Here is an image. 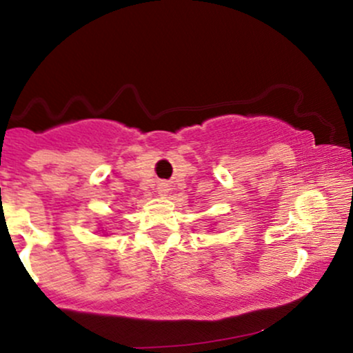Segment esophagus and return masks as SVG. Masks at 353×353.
Segmentation results:
<instances>
[{
    "mask_svg": "<svg viewBox=\"0 0 353 353\" xmlns=\"http://www.w3.org/2000/svg\"><path fill=\"white\" fill-rule=\"evenodd\" d=\"M157 194H159V196H168L169 194L168 184H159V188H157Z\"/></svg>",
    "mask_w": 353,
    "mask_h": 353,
    "instance_id": "34e87169",
    "label": "esophagus"
}]
</instances>
